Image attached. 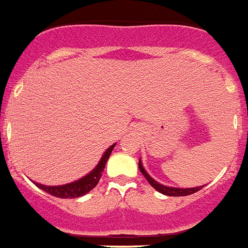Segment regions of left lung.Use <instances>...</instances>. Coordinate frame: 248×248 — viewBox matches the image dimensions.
Wrapping results in <instances>:
<instances>
[{"mask_svg": "<svg viewBox=\"0 0 248 248\" xmlns=\"http://www.w3.org/2000/svg\"><path fill=\"white\" fill-rule=\"evenodd\" d=\"M139 169H140V171H141V174L144 175V177L148 180V183L150 184V185L156 190V191L161 192V194L164 195H168V196H187V195L198 192L199 190H201L203 186H205L203 185V186H198V187H189V189H183V187H171V186L163 185V184H160L157 183L156 180H154V179H153V177L145 171V169H144L143 164H141V160L140 159H139Z\"/></svg>", "mask_w": 248, "mask_h": 248, "instance_id": "obj_1", "label": "left lung"}]
</instances>
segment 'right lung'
Here are the masks:
<instances>
[{"label":"right lung","instance_id":"add662e5","mask_svg":"<svg viewBox=\"0 0 248 248\" xmlns=\"http://www.w3.org/2000/svg\"><path fill=\"white\" fill-rule=\"evenodd\" d=\"M114 143L113 145L109 146L107 150L104 151V154L102 155L100 157L99 163L97 164V166L92 170L89 174H87L85 176L80 177L79 180L73 181V183L65 184V185H57V186H47V185H42V184L34 183L37 186H38L39 189H42L43 191H46L47 194L52 195V196H56V198H61V199H76V198H80L83 195L88 194L91 190H93L97 184L99 183L100 177H102L103 171H104L105 164L108 161L109 156H110L111 151H113L114 146H115Z\"/></svg>","mask_w":248,"mask_h":248}]
</instances>
